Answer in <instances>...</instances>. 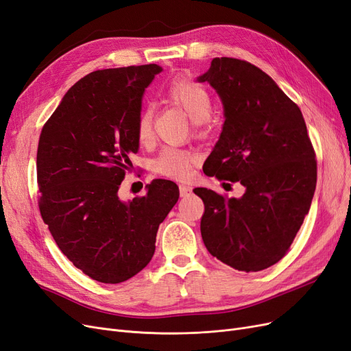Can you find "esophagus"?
I'll use <instances>...</instances> for the list:
<instances>
[{
  "label": "esophagus",
  "mask_w": 351,
  "mask_h": 351,
  "mask_svg": "<svg viewBox=\"0 0 351 351\" xmlns=\"http://www.w3.org/2000/svg\"><path fill=\"white\" fill-rule=\"evenodd\" d=\"M191 192H192V188H191V186H186V185H179V193H180V197H182V198L188 197Z\"/></svg>",
  "instance_id": "obj_1"
}]
</instances>
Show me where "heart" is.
<instances>
[{
  "label": "heart",
  "instance_id": "obj_1",
  "mask_svg": "<svg viewBox=\"0 0 351 351\" xmlns=\"http://www.w3.org/2000/svg\"><path fill=\"white\" fill-rule=\"evenodd\" d=\"M166 97L182 108L195 121L198 134H206L213 127L211 111L213 98L210 90L202 84L188 76H179L169 84ZM153 107H145L136 121V137L140 145L146 146L152 140ZM198 162V154L188 149L165 147L153 160L154 171L162 176L185 180L191 176L192 169Z\"/></svg>",
  "mask_w": 351,
  "mask_h": 351
}]
</instances>
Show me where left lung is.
I'll return each mask as SVG.
<instances>
[{"label":"left lung","mask_w":351,"mask_h":351,"mask_svg":"<svg viewBox=\"0 0 351 351\" xmlns=\"http://www.w3.org/2000/svg\"><path fill=\"white\" fill-rule=\"evenodd\" d=\"M198 81L211 84L226 115L204 172L245 188L239 199L193 189L205 206L204 244L236 270H263L289 252L313 202L317 159L305 120L275 81L245 60L215 58Z\"/></svg>","instance_id":"1"}]
</instances>
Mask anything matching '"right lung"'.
I'll return each mask as SVG.
<instances>
[{"instance_id": "add662e5", "label": "right lung", "mask_w": 351, "mask_h": 351, "mask_svg": "<svg viewBox=\"0 0 351 351\" xmlns=\"http://www.w3.org/2000/svg\"><path fill=\"white\" fill-rule=\"evenodd\" d=\"M159 64L90 72L64 94L37 147L38 210L58 247L90 279L121 283L145 269L159 224L179 198L154 179L132 202L119 198L136 153L141 98Z\"/></svg>"}]
</instances>
